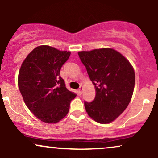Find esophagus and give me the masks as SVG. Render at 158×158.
Segmentation results:
<instances>
[{
    "mask_svg": "<svg viewBox=\"0 0 158 158\" xmlns=\"http://www.w3.org/2000/svg\"><path fill=\"white\" fill-rule=\"evenodd\" d=\"M82 90H83V87L80 86V87H79V90H78V94H79V95H81V94H82Z\"/></svg>",
    "mask_w": 158,
    "mask_h": 158,
    "instance_id": "1",
    "label": "esophagus"
}]
</instances>
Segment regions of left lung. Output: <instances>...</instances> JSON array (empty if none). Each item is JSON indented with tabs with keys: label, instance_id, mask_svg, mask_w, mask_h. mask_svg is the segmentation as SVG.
Listing matches in <instances>:
<instances>
[{
	"label": "left lung",
	"instance_id": "left-lung-1",
	"mask_svg": "<svg viewBox=\"0 0 158 158\" xmlns=\"http://www.w3.org/2000/svg\"><path fill=\"white\" fill-rule=\"evenodd\" d=\"M78 55L96 89L94 100L85 102L87 113L97 123L112 122L131 101L135 83L133 67L111 48L81 51Z\"/></svg>",
	"mask_w": 158,
	"mask_h": 158
}]
</instances>
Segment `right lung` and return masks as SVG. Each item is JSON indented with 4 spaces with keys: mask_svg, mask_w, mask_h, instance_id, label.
<instances>
[{
    "mask_svg": "<svg viewBox=\"0 0 158 158\" xmlns=\"http://www.w3.org/2000/svg\"><path fill=\"white\" fill-rule=\"evenodd\" d=\"M70 52L41 45L34 49L23 61L18 84L27 108L47 123L59 122L67 115L77 94L67 89L60 77L62 65Z\"/></svg>",
    "mask_w": 158,
    "mask_h": 158,
    "instance_id": "1",
    "label": "right lung"
}]
</instances>
